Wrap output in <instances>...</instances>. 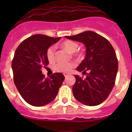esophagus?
Masks as SVG:
<instances>
[{
    "mask_svg": "<svg viewBox=\"0 0 132 132\" xmlns=\"http://www.w3.org/2000/svg\"><path fill=\"white\" fill-rule=\"evenodd\" d=\"M64 76H65V77H67V76L69 75V74H67V73H64Z\"/></svg>",
    "mask_w": 132,
    "mask_h": 132,
    "instance_id": "34e87169",
    "label": "esophagus"
}]
</instances>
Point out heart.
I'll return each instance as SVG.
<instances>
[{"mask_svg": "<svg viewBox=\"0 0 132 132\" xmlns=\"http://www.w3.org/2000/svg\"><path fill=\"white\" fill-rule=\"evenodd\" d=\"M61 47L67 50L70 53H75L78 50L79 45L77 42L71 40H66L61 44ZM79 55V54H77ZM47 58L50 62H53L55 59V47L52 45L49 47L46 53ZM75 66L74 63H63L59 62L55 65L56 71L63 73H68Z\"/></svg>", "mask_w": 132, "mask_h": 132, "instance_id": "1", "label": "heart"}]
</instances>
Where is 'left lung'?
<instances>
[{"label": "left lung", "instance_id": "1", "mask_svg": "<svg viewBox=\"0 0 132 132\" xmlns=\"http://www.w3.org/2000/svg\"><path fill=\"white\" fill-rule=\"evenodd\" d=\"M65 38L82 43L86 47L85 59L76 69L87 77L82 79L74 75L76 82L72 88L73 95L85 105H98L109 96L116 80L118 62L112 45L92 31Z\"/></svg>", "mask_w": 132, "mask_h": 132}]
</instances>
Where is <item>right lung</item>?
<instances>
[{"instance_id":"1","label":"right lung","mask_w":132,"mask_h":132,"mask_svg":"<svg viewBox=\"0 0 132 132\" xmlns=\"http://www.w3.org/2000/svg\"><path fill=\"white\" fill-rule=\"evenodd\" d=\"M61 39L42 34L29 37L16 49L12 62L14 82L24 101L31 106H42L55 98L65 77L55 73L45 78L41 71L49 64L46 53Z\"/></svg>"}]
</instances>
